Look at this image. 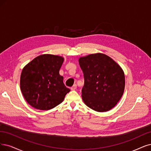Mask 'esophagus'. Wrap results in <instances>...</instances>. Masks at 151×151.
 Returning <instances> with one entry per match:
<instances>
[{
    "label": "esophagus",
    "instance_id": "34e87169",
    "mask_svg": "<svg viewBox=\"0 0 151 151\" xmlns=\"http://www.w3.org/2000/svg\"><path fill=\"white\" fill-rule=\"evenodd\" d=\"M76 88H77V85L75 84V85H74L72 87H71V90H75L76 89Z\"/></svg>",
    "mask_w": 151,
    "mask_h": 151
}]
</instances>
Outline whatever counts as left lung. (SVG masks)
Segmentation results:
<instances>
[{"instance_id": "1", "label": "left lung", "mask_w": 151, "mask_h": 151, "mask_svg": "<svg viewBox=\"0 0 151 151\" xmlns=\"http://www.w3.org/2000/svg\"><path fill=\"white\" fill-rule=\"evenodd\" d=\"M79 63L84 75L81 96L85 104L98 112L114 108L125 87L124 73L121 66L100 53L80 57Z\"/></svg>"}]
</instances>
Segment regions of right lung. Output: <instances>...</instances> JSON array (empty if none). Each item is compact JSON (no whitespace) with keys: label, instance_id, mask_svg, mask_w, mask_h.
Wrapping results in <instances>:
<instances>
[{"label":"right lung","instance_id":"1","mask_svg":"<svg viewBox=\"0 0 151 151\" xmlns=\"http://www.w3.org/2000/svg\"><path fill=\"white\" fill-rule=\"evenodd\" d=\"M64 58L44 54L38 56L22 70L20 90L27 102L40 110L51 109L63 101L70 91L59 74Z\"/></svg>","mask_w":151,"mask_h":151}]
</instances>
